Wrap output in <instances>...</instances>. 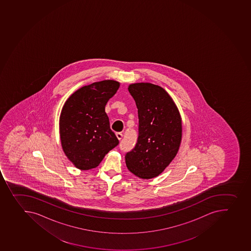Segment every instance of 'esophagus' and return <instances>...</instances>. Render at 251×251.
Masks as SVG:
<instances>
[{
  "label": "esophagus",
  "instance_id": "1",
  "mask_svg": "<svg viewBox=\"0 0 251 251\" xmlns=\"http://www.w3.org/2000/svg\"><path fill=\"white\" fill-rule=\"evenodd\" d=\"M116 136H117V138H118V140H121V139L123 138V134H122L121 132H118V133H116Z\"/></svg>",
  "mask_w": 251,
  "mask_h": 251
}]
</instances>
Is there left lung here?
I'll return each mask as SVG.
<instances>
[{"mask_svg": "<svg viewBox=\"0 0 251 251\" xmlns=\"http://www.w3.org/2000/svg\"><path fill=\"white\" fill-rule=\"evenodd\" d=\"M129 92L138 108V137L125 156L136 176H158L176 155L182 138V121L172 97L160 86L137 83Z\"/></svg>", "mask_w": 251, "mask_h": 251, "instance_id": "left-lung-1", "label": "left lung"}]
</instances>
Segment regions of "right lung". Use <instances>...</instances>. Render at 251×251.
Segmentation results:
<instances>
[{
	"instance_id": "1",
	"label": "right lung",
	"mask_w": 251,
	"mask_h": 251,
	"mask_svg": "<svg viewBox=\"0 0 251 251\" xmlns=\"http://www.w3.org/2000/svg\"><path fill=\"white\" fill-rule=\"evenodd\" d=\"M119 86L114 80L84 86L63 105L59 118L62 147L68 159L79 169L95 168L119 144L104 111Z\"/></svg>"
}]
</instances>
